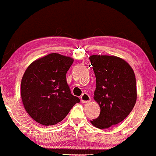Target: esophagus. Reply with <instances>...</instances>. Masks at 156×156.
I'll return each mask as SVG.
<instances>
[{
    "label": "esophagus",
    "mask_w": 156,
    "mask_h": 156,
    "mask_svg": "<svg viewBox=\"0 0 156 156\" xmlns=\"http://www.w3.org/2000/svg\"><path fill=\"white\" fill-rule=\"evenodd\" d=\"M80 101L83 103H87V102H91V97L87 93H83L80 96Z\"/></svg>",
    "instance_id": "1"
}]
</instances>
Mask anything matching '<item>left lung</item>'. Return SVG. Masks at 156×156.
I'll list each match as a JSON object with an SVG mask.
<instances>
[{
    "mask_svg": "<svg viewBox=\"0 0 156 156\" xmlns=\"http://www.w3.org/2000/svg\"><path fill=\"white\" fill-rule=\"evenodd\" d=\"M96 78L94 101L100 106L94 127L108 129L122 122L135 106L137 91L133 69L116 56L91 55L89 58Z\"/></svg>",
    "mask_w": 156,
    "mask_h": 156,
    "instance_id": "obj_1",
    "label": "left lung"
}]
</instances>
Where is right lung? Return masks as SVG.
<instances>
[{"instance_id": "1", "label": "right lung", "mask_w": 156, "mask_h": 156, "mask_svg": "<svg viewBox=\"0 0 156 156\" xmlns=\"http://www.w3.org/2000/svg\"><path fill=\"white\" fill-rule=\"evenodd\" d=\"M73 61L53 53L34 61L26 69L21 80V98L27 114L38 123H59L80 102V98L71 94L66 81Z\"/></svg>"}]
</instances>
